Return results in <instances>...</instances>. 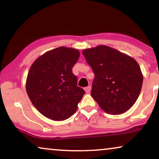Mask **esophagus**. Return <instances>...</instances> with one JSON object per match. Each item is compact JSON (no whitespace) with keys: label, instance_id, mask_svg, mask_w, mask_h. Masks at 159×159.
Instances as JSON below:
<instances>
[{"label":"esophagus","instance_id":"obj_1","mask_svg":"<svg viewBox=\"0 0 159 159\" xmlns=\"http://www.w3.org/2000/svg\"><path fill=\"white\" fill-rule=\"evenodd\" d=\"M91 89H92V87H91L90 86H87V87H86L85 89H84V90H85L86 93H87V94H89V93L91 92Z\"/></svg>","mask_w":159,"mask_h":159}]
</instances>
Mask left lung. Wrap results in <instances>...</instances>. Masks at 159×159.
<instances>
[{"instance_id": "8db88e82", "label": "left lung", "mask_w": 159, "mask_h": 159, "mask_svg": "<svg viewBox=\"0 0 159 159\" xmlns=\"http://www.w3.org/2000/svg\"><path fill=\"white\" fill-rule=\"evenodd\" d=\"M82 53L94 73L91 95L100 108L112 115L129 110L138 98L143 81L137 61L105 45Z\"/></svg>"}]
</instances>
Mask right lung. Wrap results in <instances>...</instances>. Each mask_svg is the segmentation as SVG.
<instances>
[{
	"instance_id": "add662e5",
	"label": "right lung",
	"mask_w": 159,
	"mask_h": 159,
	"mask_svg": "<svg viewBox=\"0 0 159 159\" xmlns=\"http://www.w3.org/2000/svg\"><path fill=\"white\" fill-rule=\"evenodd\" d=\"M80 52L60 46L48 51L32 64L26 80V91L34 107L45 117L64 120L75 113L84 90L77 86L72 69Z\"/></svg>"
}]
</instances>
